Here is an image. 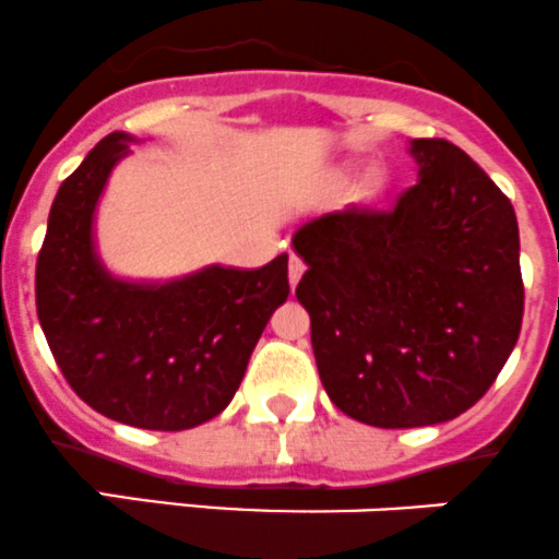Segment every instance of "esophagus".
<instances>
[{
    "label": "esophagus",
    "mask_w": 559,
    "mask_h": 559,
    "mask_svg": "<svg viewBox=\"0 0 559 559\" xmlns=\"http://www.w3.org/2000/svg\"><path fill=\"white\" fill-rule=\"evenodd\" d=\"M302 273H306V264H302L300 257H295V253H292L289 257V286L292 289H295L297 281L302 278Z\"/></svg>",
    "instance_id": "obj_1"
}]
</instances>
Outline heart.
I'll list each match as a JSON object with an SVG mask.
<instances>
[{
  "label": "heart",
  "instance_id": "obj_1",
  "mask_svg": "<svg viewBox=\"0 0 559 559\" xmlns=\"http://www.w3.org/2000/svg\"><path fill=\"white\" fill-rule=\"evenodd\" d=\"M346 177H349V169H341L338 175H335V182L341 186ZM388 186H390L388 169H384L382 164H368L366 169L357 175L355 186H352V197H355L357 204H373L377 199L384 197Z\"/></svg>",
  "mask_w": 559,
  "mask_h": 559
}]
</instances>
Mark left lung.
Segmentation results:
<instances>
[{
    "label": "left lung",
    "mask_w": 559,
    "mask_h": 559,
    "mask_svg": "<svg viewBox=\"0 0 559 559\" xmlns=\"http://www.w3.org/2000/svg\"><path fill=\"white\" fill-rule=\"evenodd\" d=\"M417 186L390 213L346 210L302 224L297 300L319 379L344 415L415 429L467 412L522 330L513 204L464 150L412 139Z\"/></svg>",
    "instance_id": "obj_1"
}]
</instances>
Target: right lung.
Returning <instances> with one entry per match:
<instances>
[{"instance_id": "obj_1", "label": "right lung", "mask_w": 559, "mask_h": 559, "mask_svg": "<svg viewBox=\"0 0 559 559\" xmlns=\"http://www.w3.org/2000/svg\"><path fill=\"white\" fill-rule=\"evenodd\" d=\"M135 135H106L59 186L35 270L37 319L59 371L100 415L150 431L207 424L229 406L270 317L289 297V257L259 270L210 264L124 281L95 248V213Z\"/></svg>"}]
</instances>
